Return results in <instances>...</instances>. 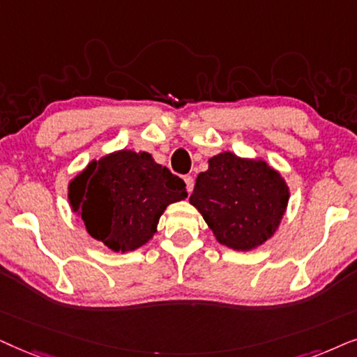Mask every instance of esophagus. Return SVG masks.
I'll list each match as a JSON object with an SVG mask.
<instances>
[{
	"label": "esophagus",
	"mask_w": 357,
	"mask_h": 357,
	"mask_svg": "<svg viewBox=\"0 0 357 357\" xmlns=\"http://www.w3.org/2000/svg\"><path fill=\"white\" fill-rule=\"evenodd\" d=\"M184 183H186L188 192H192V189H194V178H192V176H184Z\"/></svg>",
	"instance_id": "1"
}]
</instances>
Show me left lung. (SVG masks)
<instances>
[{"label": "left lung", "instance_id": "left-lung-1", "mask_svg": "<svg viewBox=\"0 0 357 357\" xmlns=\"http://www.w3.org/2000/svg\"><path fill=\"white\" fill-rule=\"evenodd\" d=\"M289 201L284 179L264 161L225 151L208 160L189 202L197 207L218 243L248 251L274 234Z\"/></svg>", "mask_w": 357, "mask_h": 357}]
</instances>
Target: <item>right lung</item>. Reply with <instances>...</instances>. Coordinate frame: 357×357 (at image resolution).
Instances as JSON below:
<instances>
[{"mask_svg":"<svg viewBox=\"0 0 357 357\" xmlns=\"http://www.w3.org/2000/svg\"><path fill=\"white\" fill-rule=\"evenodd\" d=\"M68 197L88 234L123 253L145 245L166 206L186 199L188 191L150 153L122 150L89 163L70 183Z\"/></svg>","mask_w":357,"mask_h":357,"instance_id":"right-lung-1","label":"right lung"}]
</instances>
